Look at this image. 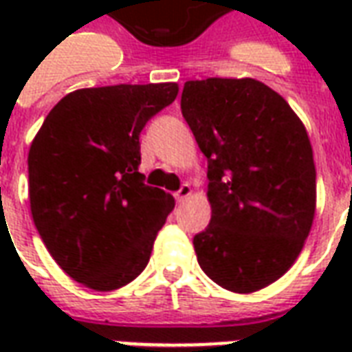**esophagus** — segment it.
<instances>
[{
  "mask_svg": "<svg viewBox=\"0 0 352 352\" xmlns=\"http://www.w3.org/2000/svg\"><path fill=\"white\" fill-rule=\"evenodd\" d=\"M192 194V188H190V184H181V188L175 192V199L177 201H184V199L188 198Z\"/></svg>",
  "mask_w": 352,
  "mask_h": 352,
  "instance_id": "obj_1",
  "label": "esophagus"
}]
</instances>
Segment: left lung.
Here are the masks:
<instances>
[{
    "label": "left lung",
    "mask_w": 352,
    "mask_h": 352,
    "mask_svg": "<svg viewBox=\"0 0 352 352\" xmlns=\"http://www.w3.org/2000/svg\"><path fill=\"white\" fill-rule=\"evenodd\" d=\"M181 111L207 158L211 222L194 236L201 270L249 294L288 272L317 204L313 148L283 96L254 79L184 82Z\"/></svg>",
    "instance_id": "8db88e82"
}]
</instances>
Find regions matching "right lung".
I'll list each match as a JSON object with an SVG mask.
<instances>
[{"label":"right lung","mask_w":352,"mask_h":352,"mask_svg":"<svg viewBox=\"0 0 352 352\" xmlns=\"http://www.w3.org/2000/svg\"><path fill=\"white\" fill-rule=\"evenodd\" d=\"M177 92L175 82L75 90L30 146L35 228L56 264L92 290L135 279L175 207L171 194L143 183L139 135Z\"/></svg>","instance_id":"add662e5"}]
</instances>
